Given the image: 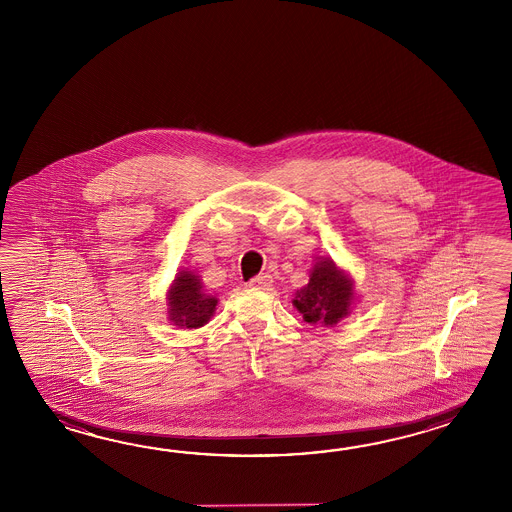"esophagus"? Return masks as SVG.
Instances as JSON below:
<instances>
[{
	"mask_svg": "<svg viewBox=\"0 0 512 512\" xmlns=\"http://www.w3.org/2000/svg\"><path fill=\"white\" fill-rule=\"evenodd\" d=\"M272 285V276L271 274H267V272H263L260 276H256L254 280L251 282L252 289H269Z\"/></svg>",
	"mask_w": 512,
	"mask_h": 512,
	"instance_id": "obj_1",
	"label": "esophagus"
}]
</instances>
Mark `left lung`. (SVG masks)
Returning a JSON list of instances; mask_svg holds the SVG:
<instances>
[{
  "instance_id": "1",
  "label": "left lung",
  "mask_w": 512,
  "mask_h": 512,
  "mask_svg": "<svg viewBox=\"0 0 512 512\" xmlns=\"http://www.w3.org/2000/svg\"><path fill=\"white\" fill-rule=\"evenodd\" d=\"M355 300V282L349 272L322 256L313 263L307 285L294 293L293 305L307 324L333 327L351 313Z\"/></svg>"
}]
</instances>
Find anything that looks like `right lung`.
I'll list each match as a JSON object with an SVG mask.
<instances>
[{
    "instance_id": "1",
    "label": "right lung",
    "mask_w": 512,
    "mask_h": 512,
    "mask_svg": "<svg viewBox=\"0 0 512 512\" xmlns=\"http://www.w3.org/2000/svg\"><path fill=\"white\" fill-rule=\"evenodd\" d=\"M218 298L207 293L201 276L194 271L175 274L166 291V318L181 329H197L208 324L216 313Z\"/></svg>"
}]
</instances>
